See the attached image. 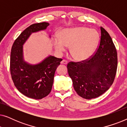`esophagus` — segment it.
Returning a JSON list of instances; mask_svg holds the SVG:
<instances>
[{
    "instance_id": "1",
    "label": "esophagus",
    "mask_w": 127,
    "mask_h": 127,
    "mask_svg": "<svg viewBox=\"0 0 127 127\" xmlns=\"http://www.w3.org/2000/svg\"><path fill=\"white\" fill-rule=\"evenodd\" d=\"M61 64H64V65H67V62L66 60H62L61 62Z\"/></svg>"
}]
</instances>
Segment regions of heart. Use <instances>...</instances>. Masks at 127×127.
<instances>
[{
    "mask_svg": "<svg viewBox=\"0 0 127 127\" xmlns=\"http://www.w3.org/2000/svg\"><path fill=\"white\" fill-rule=\"evenodd\" d=\"M99 39L95 29L87 27H77L62 31L60 38L55 37L54 44L57 51L63 52L66 47H70V53L76 61L89 58L94 53Z\"/></svg>",
    "mask_w": 127,
    "mask_h": 127,
    "instance_id": "1",
    "label": "heart"
}]
</instances>
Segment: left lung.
Returning a JSON list of instances; mask_svg holds the SVG:
<instances>
[{"mask_svg": "<svg viewBox=\"0 0 127 127\" xmlns=\"http://www.w3.org/2000/svg\"><path fill=\"white\" fill-rule=\"evenodd\" d=\"M98 48L89 58L70 62L67 68L79 96L91 99L100 96L112 86L117 68V53L108 32L100 27Z\"/></svg>", "mask_w": 127, "mask_h": 127, "instance_id": "obj_1", "label": "left lung"}]
</instances>
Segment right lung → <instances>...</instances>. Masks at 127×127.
<instances>
[{
  "label": "right lung",
  "instance_id": "1",
  "mask_svg": "<svg viewBox=\"0 0 127 127\" xmlns=\"http://www.w3.org/2000/svg\"><path fill=\"white\" fill-rule=\"evenodd\" d=\"M48 22L34 24L25 29L15 39L10 55V73L17 90L29 98L41 99L49 94L54 77L61 58L49 56L40 63L31 65L24 61L23 44L32 33L44 30Z\"/></svg>",
  "mask_w": 127,
  "mask_h": 127
}]
</instances>
